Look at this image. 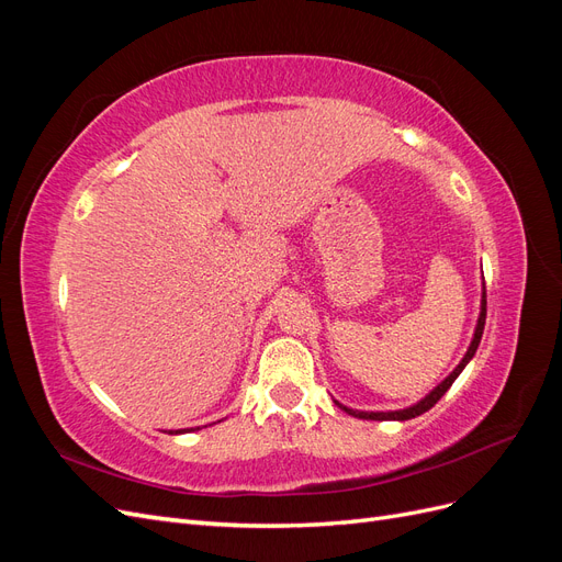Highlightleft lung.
<instances>
[{
  "label": "left lung",
  "mask_w": 562,
  "mask_h": 562,
  "mask_svg": "<svg viewBox=\"0 0 562 562\" xmlns=\"http://www.w3.org/2000/svg\"><path fill=\"white\" fill-rule=\"evenodd\" d=\"M487 300H485V283H483V300H481V316H479V323H475V333H473V339H471V345H469V349H467V353H464V359L459 361V366L450 372V375L440 382L431 394H427L424 396L422 401H417L415 405H411V407H403V411H389V413H363V411H351V407H347V405H342L339 401H335V405H339L342 407L345 413H349V415H353V417H359V419H378V422H382V419H398V422H405V419H413V417H417V415H422V413H427V411H431V407L440 401V396L446 394V391L452 386V382L459 378V372H462L464 368H467V363L473 359V353H475V349H479V345H481V337H483V328H485V314H487Z\"/></svg>",
  "instance_id": "left-lung-1"
}]
</instances>
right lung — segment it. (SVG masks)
Listing matches in <instances>:
<instances>
[{
  "instance_id": "obj_1",
  "label": "right lung",
  "mask_w": 562,
  "mask_h": 562,
  "mask_svg": "<svg viewBox=\"0 0 562 562\" xmlns=\"http://www.w3.org/2000/svg\"><path fill=\"white\" fill-rule=\"evenodd\" d=\"M171 434H182V431H171Z\"/></svg>"
}]
</instances>
